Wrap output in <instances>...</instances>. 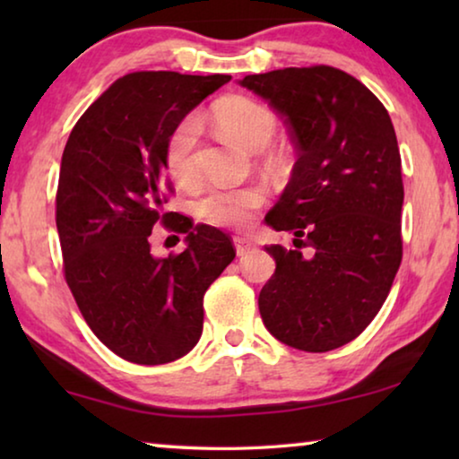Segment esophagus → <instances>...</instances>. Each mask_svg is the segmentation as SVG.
<instances>
[{
  "label": "esophagus",
  "instance_id": "esophagus-1",
  "mask_svg": "<svg viewBox=\"0 0 459 459\" xmlns=\"http://www.w3.org/2000/svg\"><path fill=\"white\" fill-rule=\"evenodd\" d=\"M235 248H237V255L238 257H243V255L251 253L255 248V243L253 240H248L245 237H235Z\"/></svg>",
  "mask_w": 459,
  "mask_h": 459
}]
</instances>
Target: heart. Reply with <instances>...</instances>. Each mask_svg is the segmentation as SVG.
<instances>
[{
    "mask_svg": "<svg viewBox=\"0 0 459 459\" xmlns=\"http://www.w3.org/2000/svg\"><path fill=\"white\" fill-rule=\"evenodd\" d=\"M212 119L224 137L248 152H259L271 143L277 134V113L257 99L232 95L212 107ZM200 119L188 115L169 131L164 147V164L168 174L178 184L188 186L198 176ZM267 202V188L261 184L238 186V188H211L194 202V214L202 222L216 229H245L253 222Z\"/></svg>",
    "mask_w": 459,
    "mask_h": 459,
    "instance_id": "1",
    "label": "heart"
}]
</instances>
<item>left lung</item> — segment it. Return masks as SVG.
<instances>
[{"mask_svg":"<svg viewBox=\"0 0 459 459\" xmlns=\"http://www.w3.org/2000/svg\"><path fill=\"white\" fill-rule=\"evenodd\" d=\"M243 87L285 119L298 150L291 180L265 221L295 237L271 245L275 273L259 293L283 344L328 352L360 336L403 259L401 153L385 105L340 68L247 74Z\"/></svg>","mask_w":459,"mask_h":459,"instance_id":"obj_1","label":"left lung"}]
</instances>
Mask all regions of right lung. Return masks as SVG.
Wrapping results in <instances>:
<instances>
[{
	"instance_id": "right-lung-1",
	"label": "right lung",
	"mask_w": 459,
	"mask_h": 459,
	"mask_svg": "<svg viewBox=\"0 0 459 459\" xmlns=\"http://www.w3.org/2000/svg\"><path fill=\"white\" fill-rule=\"evenodd\" d=\"M229 74L142 71L121 76L68 137L56 190L62 271L84 322L121 359L166 364L188 354L202 333L204 293L229 263V235L161 212L174 194L164 174L169 131ZM160 221L189 248L151 255Z\"/></svg>"
}]
</instances>
